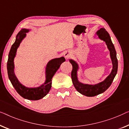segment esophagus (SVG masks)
I'll return each instance as SVG.
<instances>
[{"label": "esophagus", "instance_id": "1", "mask_svg": "<svg viewBox=\"0 0 129 129\" xmlns=\"http://www.w3.org/2000/svg\"><path fill=\"white\" fill-rule=\"evenodd\" d=\"M71 53L70 51H65L64 54V57L66 59H68L69 58L71 57Z\"/></svg>", "mask_w": 129, "mask_h": 129}]
</instances>
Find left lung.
Instances as JSON below:
<instances>
[{
	"instance_id": "obj_1",
	"label": "left lung",
	"mask_w": 129,
	"mask_h": 129,
	"mask_svg": "<svg viewBox=\"0 0 129 129\" xmlns=\"http://www.w3.org/2000/svg\"><path fill=\"white\" fill-rule=\"evenodd\" d=\"M96 34L98 36L99 39L105 41L106 43L107 47L110 51V58H111L112 65H113L111 72L105 78L104 81L95 85L85 84V83L79 82L77 76V72L79 69V65L78 63L73 59H70V62L72 65L71 78L74 86H75L78 92L83 95L89 97L95 96L103 93L105 90L108 89L111 85L116 75L117 68H118L116 52L114 45L112 42L109 34L104 28H101L100 30L97 31Z\"/></svg>"
}]
</instances>
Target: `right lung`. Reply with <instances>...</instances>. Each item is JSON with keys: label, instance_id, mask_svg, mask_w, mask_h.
Here are the masks:
<instances>
[{"label": "right lung", "instance_id": "right-lung-1", "mask_svg": "<svg viewBox=\"0 0 129 129\" xmlns=\"http://www.w3.org/2000/svg\"><path fill=\"white\" fill-rule=\"evenodd\" d=\"M29 29L23 28L16 36L15 42L12 46L9 54L7 70L9 78L17 93L24 99L37 101L44 98L50 91L51 88L52 77L59 69L61 64L65 61V59L64 57H62L52 59L48 61L46 68V81L40 86L36 88H28L21 84L14 74V59L16 57L18 47L23 40L26 37V33L29 32Z\"/></svg>", "mask_w": 129, "mask_h": 129}]
</instances>
